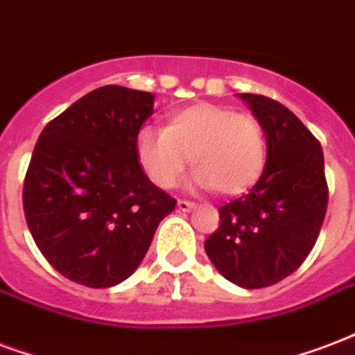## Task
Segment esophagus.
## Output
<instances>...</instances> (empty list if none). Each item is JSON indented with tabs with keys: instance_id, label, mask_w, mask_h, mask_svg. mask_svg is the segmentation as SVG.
Returning a JSON list of instances; mask_svg holds the SVG:
<instances>
[{
	"instance_id": "34e87169",
	"label": "esophagus",
	"mask_w": 355,
	"mask_h": 355,
	"mask_svg": "<svg viewBox=\"0 0 355 355\" xmlns=\"http://www.w3.org/2000/svg\"><path fill=\"white\" fill-rule=\"evenodd\" d=\"M177 207H178V210H182V212H189V210H193V208H196V202L178 201Z\"/></svg>"
}]
</instances>
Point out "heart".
<instances>
[{
	"instance_id": "1",
	"label": "heart",
	"mask_w": 355,
	"mask_h": 355,
	"mask_svg": "<svg viewBox=\"0 0 355 355\" xmlns=\"http://www.w3.org/2000/svg\"><path fill=\"white\" fill-rule=\"evenodd\" d=\"M135 154L159 188H173L191 159L196 188L240 196L261 177L266 143L253 115L199 102L171 113L164 130L143 126L135 137Z\"/></svg>"
}]
</instances>
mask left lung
Instances as JSON below:
<instances>
[{
  "label": "left lung",
  "instance_id": "8db88e82",
  "mask_svg": "<svg viewBox=\"0 0 355 355\" xmlns=\"http://www.w3.org/2000/svg\"><path fill=\"white\" fill-rule=\"evenodd\" d=\"M266 135V166L248 196L220 208L205 251L227 281L262 288L296 272L315 245L328 208L324 153L285 105L242 93Z\"/></svg>",
  "mask_w": 355,
  "mask_h": 355
}]
</instances>
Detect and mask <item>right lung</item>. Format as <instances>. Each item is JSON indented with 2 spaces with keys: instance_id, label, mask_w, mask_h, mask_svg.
Here are the masks:
<instances>
[{
  "instance_id": "obj_1",
  "label": "right lung",
  "mask_w": 355,
  "mask_h": 355,
  "mask_svg": "<svg viewBox=\"0 0 355 355\" xmlns=\"http://www.w3.org/2000/svg\"><path fill=\"white\" fill-rule=\"evenodd\" d=\"M154 94L104 85L46 124L24 182L29 232L67 279L107 288L128 279L177 201L139 166L135 137Z\"/></svg>"
}]
</instances>
